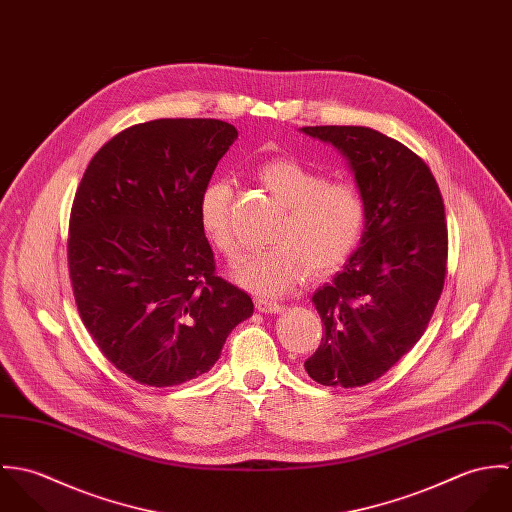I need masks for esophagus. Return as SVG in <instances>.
Returning a JSON list of instances; mask_svg holds the SVG:
<instances>
[{
	"instance_id": "obj_1",
	"label": "esophagus",
	"mask_w": 512,
	"mask_h": 512,
	"mask_svg": "<svg viewBox=\"0 0 512 512\" xmlns=\"http://www.w3.org/2000/svg\"><path fill=\"white\" fill-rule=\"evenodd\" d=\"M256 307H258V311H262V313H280V311L284 309L282 303L272 301V299H264V297H258V299H256Z\"/></svg>"
}]
</instances>
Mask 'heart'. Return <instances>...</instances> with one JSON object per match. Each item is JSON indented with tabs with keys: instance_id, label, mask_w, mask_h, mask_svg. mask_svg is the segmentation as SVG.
<instances>
[{
	"instance_id": "1",
	"label": "heart",
	"mask_w": 512,
	"mask_h": 512,
	"mask_svg": "<svg viewBox=\"0 0 512 512\" xmlns=\"http://www.w3.org/2000/svg\"><path fill=\"white\" fill-rule=\"evenodd\" d=\"M258 179L286 207L272 232V246L256 250L238 262L234 280L260 295L293 290L309 270L325 276L347 262L365 232L366 203L361 189L349 181H329L305 163L276 157L264 161ZM199 219L220 254L234 262L240 244L232 228V187L213 181L199 201Z\"/></svg>"
}]
</instances>
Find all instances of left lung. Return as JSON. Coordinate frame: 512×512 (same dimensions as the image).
Listing matches in <instances>:
<instances>
[{
	"instance_id": "obj_1",
	"label": "left lung",
	"mask_w": 512,
	"mask_h": 512,
	"mask_svg": "<svg viewBox=\"0 0 512 512\" xmlns=\"http://www.w3.org/2000/svg\"><path fill=\"white\" fill-rule=\"evenodd\" d=\"M301 132L347 157L366 203L361 246L311 297L325 337L303 366L323 386H365L420 341L434 315L447 264L443 199L426 161L376 130Z\"/></svg>"
}]
</instances>
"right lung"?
Instances as JSON below:
<instances>
[{"label":"right lung","mask_w":512,"mask_h":512,"mask_svg":"<svg viewBox=\"0 0 512 512\" xmlns=\"http://www.w3.org/2000/svg\"><path fill=\"white\" fill-rule=\"evenodd\" d=\"M236 138L222 120L136 124L96 151L76 189L74 301L102 355L140 384L209 372L254 313L250 295L215 274L199 219L201 193Z\"/></svg>","instance_id":"right-lung-1"}]
</instances>
